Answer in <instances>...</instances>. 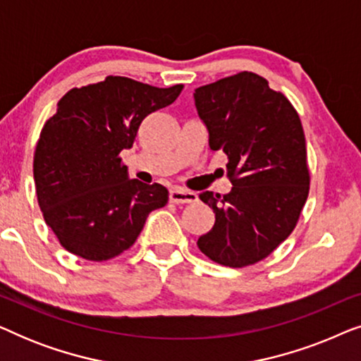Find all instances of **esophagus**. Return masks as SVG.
<instances>
[{
  "instance_id": "34e87169",
  "label": "esophagus",
  "mask_w": 361,
  "mask_h": 361,
  "mask_svg": "<svg viewBox=\"0 0 361 361\" xmlns=\"http://www.w3.org/2000/svg\"><path fill=\"white\" fill-rule=\"evenodd\" d=\"M169 200L172 204H194V202H197V194L176 187L169 192Z\"/></svg>"
}]
</instances>
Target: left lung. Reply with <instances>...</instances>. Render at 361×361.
I'll use <instances>...</instances> for the list:
<instances>
[{
    "mask_svg": "<svg viewBox=\"0 0 361 361\" xmlns=\"http://www.w3.org/2000/svg\"><path fill=\"white\" fill-rule=\"evenodd\" d=\"M212 151L228 157L231 190L199 195L215 224L197 240L215 263L243 268L273 253L290 235L309 195V167L300 118L266 78L240 72L194 93Z\"/></svg>",
    "mask_w": 361,
    "mask_h": 361,
    "instance_id": "8db88e82",
    "label": "left lung"
}]
</instances>
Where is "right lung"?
I'll return each instance as SVG.
<instances>
[{
	"mask_svg": "<svg viewBox=\"0 0 361 361\" xmlns=\"http://www.w3.org/2000/svg\"><path fill=\"white\" fill-rule=\"evenodd\" d=\"M182 88L110 75L59 100L39 136L34 184L44 220L67 251L90 261L115 258L133 246L147 215L167 204L164 185L130 179L120 152Z\"/></svg>",
	"mask_w": 361,
	"mask_h": 361,
	"instance_id": "right-lung-1",
	"label": "right lung"
}]
</instances>
